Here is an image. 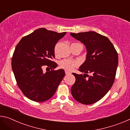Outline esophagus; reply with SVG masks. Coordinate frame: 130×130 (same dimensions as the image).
Wrapping results in <instances>:
<instances>
[{
	"mask_svg": "<svg viewBox=\"0 0 130 130\" xmlns=\"http://www.w3.org/2000/svg\"><path fill=\"white\" fill-rule=\"evenodd\" d=\"M65 74H67V75H68V74H71V72H69V71H68V70H65Z\"/></svg>",
	"mask_w": 130,
	"mask_h": 130,
	"instance_id": "obj_1",
	"label": "esophagus"
}]
</instances>
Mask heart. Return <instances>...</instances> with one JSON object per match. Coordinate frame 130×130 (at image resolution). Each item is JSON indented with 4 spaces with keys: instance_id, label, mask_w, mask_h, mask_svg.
Returning <instances> with one entry per match:
<instances>
[{
    "instance_id": "b5f03b06",
    "label": "heart",
    "mask_w": 130,
    "mask_h": 130,
    "mask_svg": "<svg viewBox=\"0 0 130 130\" xmlns=\"http://www.w3.org/2000/svg\"><path fill=\"white\" fill-rule=\"evenodd\" d=\"M78 65V62L75 60H70V59H65L60 61V66L63 69L71 70Z\"/></svg>"
}]
</instances>
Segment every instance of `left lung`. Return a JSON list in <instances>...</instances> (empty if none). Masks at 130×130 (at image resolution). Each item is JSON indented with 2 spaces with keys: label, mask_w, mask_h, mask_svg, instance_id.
<instances>
[{
  "label": "left lung",
  "mask_w": 130,
  "mask_h": 130,
  "mask_svg": "<svg viewBox=\"0 0 130 130\" xmlns=\"http://www.w3.org/2000/svg\"><path fill=\"white\" fill-rule=\"evenodd\" d=\"M70 34L82 42L87 52L86 60L79 68V71L85 74L73 73L76 81L72 87V94L81 104H93L112 86L118 65V53L107 37L94 31Z\"/></svg>",
  "instance_id": "left-lung-1"
}]
</instances>
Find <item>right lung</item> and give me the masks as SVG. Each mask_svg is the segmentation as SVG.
<instances>
[{"label": "right lung", "mask_w": 130, "mask_h": 130, "mask_svg": "<svg viewBox=\"0 0 130 130\" xmlns=\"http://www.w3.org/2000/svg\"><path fill=\"white\" fill-rule=\"evenodd\" d=\"M66 33L41 28L17 44L11 61L12 71L18 86L31 100L43 102L50 99L65 76L63 69L54 70L57 64L52 60L56 44ZM44 66L52 70L44 73Z\"/></svg>", "instance_id": "add662e5"}]
</instances>
